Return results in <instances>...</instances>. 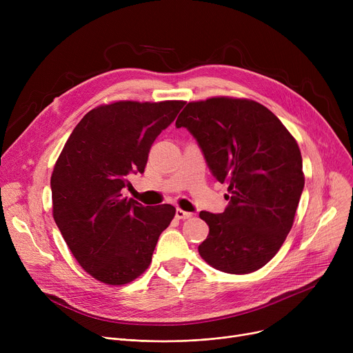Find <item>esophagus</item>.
Here are the masks:
<instances>
[{"mask_svg": "<svg viewBox=\"0 0 353 353\" xmlns=\"http://www.w3.org/2000/svg\"><path fill=\"white\" fill-rule=\"evenodd\" d=\"M192 216H193V213H190V212H184L181 209L176 210V219H179V220H186V219H190Z\"/></svg>", "mask_w": 353, "mask_h": 353, "instance_id": "obj_1", "label": "esophagus"}]
</instances>
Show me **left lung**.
I'll return each mask as SVG.
<instances>
[{
    "mask_svg": "<svg viewBox=\"0 0 353 353\" xmlns=\"http://www.w3.org/2000/svg\"><path fill=\"white\" fill-rule=\"evenodd\" d=\"M176 127L189 130L212 174L229 186L223 213L200 212L209 225L200 256L232 274L263 268L283 245L303 192L298 143L269 108L246 99L189 103Z\"/></svg>",
    "mask_w": 353,
    "mask_h": 353,
    "instance_id": "obj_1",
    "label": "left lung"
}]
</instances>
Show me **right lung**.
<instances>
[{"instance_id":"obj_1","label":"right lung","mask_w":353,"mask_h":353,"mask_svg":"<svg viewBox=\"0 0 353 353\" xmlns=\"http://www.w3.org/2000/svg\"><path fill=\"white\" fill-rule=\"evenodd\" d=\"M184 101H117L92 108L72 130L51 174L52 216L80 266L107 285H125L152 262L170 225V205L123 197L127 176L143 173L156 137Z\"/></svg>"}]
</instances>
